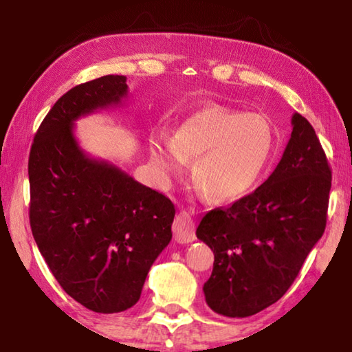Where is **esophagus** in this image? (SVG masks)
Segmentation results:
<instances>
[{"instance_id": "esophagus-1", "label": "esophagus", "mask_w": 352, "mask_h": 352, "mask_svg": "<svg viewBox=\"0 0 352 352\" xmlns=\"http://www.w3.org/2000/svg\"><path fill=\"white\" fill-rule=\"evenodd\" d=\"M172 231H174V237L178 243H189L195 241L192 216L188 211L178 212L174 225H172Z\"/></svg>"}]
</instances>
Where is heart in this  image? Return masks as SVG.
<instances>
[{
	"label": "heart",
	"instance_id": "heart-1",
	"mask_svg": "<svg viewBox=\"0 0 352 352\" xmlns=\"http://www.w3.org/2000/svg\"><path fill=\"white\" fill-rule=\"evenodd\" d=\"M278 146L273 122L261 113L206 105L152 141L151 158L163 175L180 174L194 160L192 180L217 204L247 195L264 177Z\"/></svg>",
	"mask_w": 352,
	"mask_h": 352
}]
</instances>
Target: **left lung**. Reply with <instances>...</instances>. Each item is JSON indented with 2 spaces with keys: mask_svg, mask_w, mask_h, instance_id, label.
I'll use <instances>...</instances> for the list:
<instances>
[{
  "mask_svg": "<svg viewBox=\"0 0 352 352\" xmlns=\"http://www.w3.org/2000/svg\"><path fill=\"white\" fill-rule=\"evenodd\" d=\"M292 126L272 175L231 206L206 212L197 226L214 253L206 305L225 317L245 318L276 302L324 233L331 168L311 122L295 113Z\"/></svg>",
  "mask_w": 352,
  "mask_h": 352,
  "instance_id": "left-lung-1",
  "label": "left lung"
}]
</instances>
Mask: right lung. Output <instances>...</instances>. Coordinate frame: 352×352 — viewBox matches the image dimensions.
Masks as SVG:
<instances>
[{
	"label": "right lung",
	"instance_id": "add662e5",
	"mask_svg": "<svg viewBox=\"0 0 352 352\" xmlns=\"http://www.w3.org/2000/svg\"><path fill=\"white\" fill-rule=\"evenodd\" d=\"M127 90V77L111 74L71 88L43 119L29 153L34 239L62 289L99 314L138 302L175 216L166 195L91 158L74 136L77 119L121 105Z\"/></svg>",
	"mask_w": 352,
	"mask_h": 352
}]
</instances>
